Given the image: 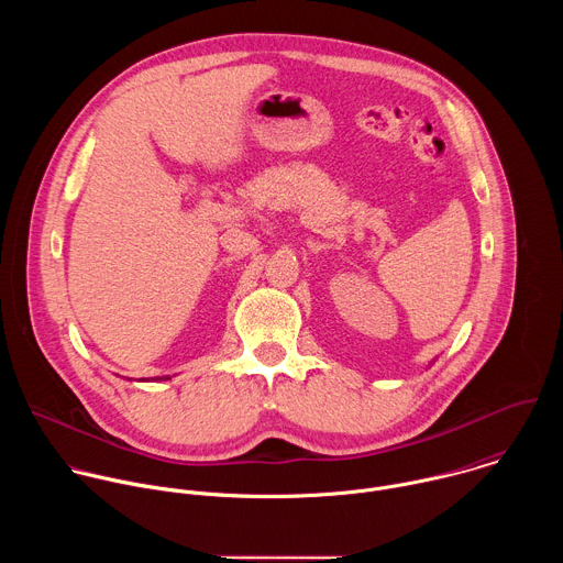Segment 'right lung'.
<instances>
[{"instance_id":"right-lung-1","label":"right lung","mask_w":563,"mask_h":563,"mask_svg":"<svg viewBox=\"0 0 563 563\" xmlns=\"http://www.w3.org/2000/svg\"><path fill=\"white\" fill-rule=\"evenodd\" d=\"M163 378H165V380H169V376H163ZM163 378H159V376H157V380H163Z\"/></svg>"}]
</instances>
